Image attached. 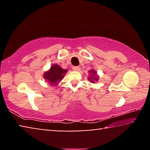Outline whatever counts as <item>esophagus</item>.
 <instances>
[{"mask_svg":"<svg viewBox=\"0 0 150 150\" xmlns=\"http://www.w3.org/2000/svg\"><path fill=\"white\" fill-rule=\"evenodd\" d=\"M72 69L73 71H78L79 69V67H78V66H73Z\"/></svg>","mask_w":150,"mask_h":150,"instance_id":"obj_1","label":"esophagus"}]
</instances>
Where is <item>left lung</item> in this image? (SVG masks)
<instances>
[{
    "label": "left lung",
    "instance_id": "left-lung-1",
    "mask_svg": "<svg viewBox=\"0 0 150 150\" xmlns=\"http://www.w3.org/2000/svg\"><path fill=\"white\" fill-rule=\"evenodd\" d=\"M89 73H91V74H92V76H91V77H88V80H91V83H95V81H97L98 79V77L96 75V72L93 69V70H91Z\"/></svg>",
    "mask_w": 150,
    "mask_h": 150
}]
</instances>
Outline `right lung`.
<instances>
[{
    "mask_svg": "<svg viewBox=\"0 0 150 150\" xmlns=\"http://www.w3.org/2000/svg\"><path fill=\"white\" fill-rule=\"evenodd\" d=\"M67 71V70L62 69L59 65L55 64L51 66L50 69L44 73V78L50 83V84L55 86L62 80Z\"/></svg>",
    "mask_w": 150,
    "mask_h": 150,
    "instance_id": "1",
    "label": "right lung"
}]
</instances>
